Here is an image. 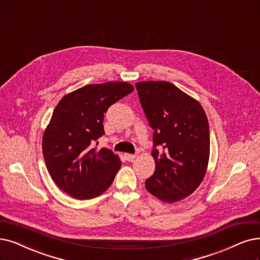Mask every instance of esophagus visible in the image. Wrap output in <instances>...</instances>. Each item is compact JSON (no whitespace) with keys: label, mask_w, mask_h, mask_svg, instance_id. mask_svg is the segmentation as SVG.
Segmentation results:
<instances>
[{"label":"esophagus","mask_w":260,"mask_h":260,"mask_svg":"<svg viewBox=\"0 0 260 260\" xmlns=\"http://www.w3.org/2000/svg\"><path fill=\"white\" fill-rule=\"evenodd\" d=\"M124 159H126L127 161H133L134 159L137 158V154H131V153H124L123 154Z\"/></svg>","instance_id":"esophagus-1"}]
</instances>
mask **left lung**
I'll use <instances>...</instances> for the list:
<instances>
[{
  "instance_id": "obj_1",
  "label": "left lung",
  "mask_w": 260,
  "mask_h": 260,
  "mask_svg": "<svg viewBox=\"0 0 260 260\" xmlns=\"http://www.w3.org/2000/svg\"><path fill=\"white\" fill-rule=\"evenodd\" d=\"M136 87L153 130L155 171L145 186L161 201H180L199 188L208 166L210 134L206 113L200 102L170 82H138Z\"/></svg>"
}]
</instances>
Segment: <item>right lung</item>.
<instances>
[{
    "label": "right lung",
    "mask_w": 260,
    "mask_h": 260,
    "mask_svg": "<svg viewBox=\"0 0 260 260\" xmlns=\"http://www.w3.org/2000/svg\"><path fill=\"white\" fill-rule=\"evenodd\" d=\"M133 89L126 82L85 85L64 96L54 109L43 138L44 158L51 178L74 199H94L115 178L118 155L94 146L105 134V113Z\"/></svg>",
    "instance_id": "add662e5"
}]
</instances>
